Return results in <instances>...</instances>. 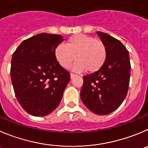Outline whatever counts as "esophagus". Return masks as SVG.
<instances>
[{
    "instance_id": "1",
    "label": "esophagus",
    "mask_w": 148,
    "mask_h": 148,
    "mask_svg": "<svg viewBox=\"0 0 148 148\" xmlns=\"http://www.w3.org/2000/svg\"><path fill=\"white\" fill-rule=\"evenodd\" d=\"M70 76H71V78L72 79V78H74V77H75V76H77V74H72V73H71V74H70Z\"/></svg>"
}]
</instances>
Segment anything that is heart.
<instances>
[{"mask_svg": "<svg viewBox=\"0 0 148 148\" xmlns=\"http://www.w3.org/2000/svg\"><path fill=\"white\" fill-rule=\"evenodd\" d=\"M76 59L74 69L78 71L87 70L95 72L105 63L107 57L106 45L102 41L84 34L73 36L66 44L58 45L55 49V57L64 69H69Z\"/></svg>", "mask_w": 148, "mask_h": 148, "instance_id": "b5f03b06", "label": "heart"}]
</instances>
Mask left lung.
<instances>
[{"mask_svg": "<svg viewBox=\"0 0 148 148\" xmlns=\"http://www.w3.org/2000/svg\"><path fill=\"white\" fill-rule=\"evenodd\" d=\"M96 33L106 45L107 60L97 71L84 76L80 97L90 111L104 115L117 110L125 99L131 63L128 51L119 40L105 33Z\"/></svg>", "mask_w": 148, "mask_h": 148, "instance_id": "obj_1", "label": "left lung"}]
</instances>
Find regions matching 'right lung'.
Listing matches in <instances>:
<instances>
[{
    "instance_id": "add662e5",
    "label": "right lung",
    "mask_w": 148,
    "mask_h": 148,
    "mask_svg": "<svg viewBox=\"0 0 148 148\" xmlns=\"http://www.w3.org/2000/svg\"><path fill=\"white\" fill-rule=\"evenodd\" d=\"M62 36L42 33L24 40L13 53L11 77L16 99L28 114L42 117L60 104L70 74L58 63L55 49Z\"/></svg>"
}]
</instances>
